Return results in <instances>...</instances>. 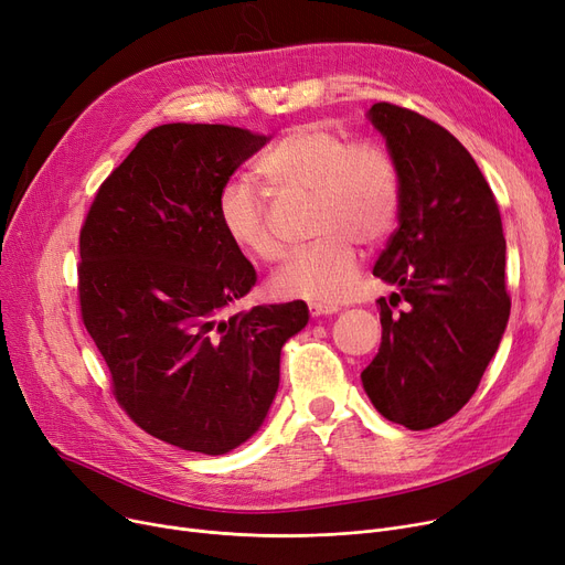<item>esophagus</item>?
<instances>
[{
  "label": "esophagus",
  "mask_w": 565,
  "mask_h": 565,
  "mask_svg": "<svg viewBox=\"0 0 565 565\" xmlns=\"http://www.w3.org/2000/svg\"><path fill=\"white\" fill-rule=\"evenodd\" d=\"M308 310H310L312 317H321V315H333V312H338L340 308L333 306V303H310Z\"/></svg>",
  "instance_id": "34e87169"
}]
</instances>
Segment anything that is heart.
<instances>
[{
  "label": "heart",
  "mask_w": 565,
  "mask_h": 565,
  "mask_svg": "<svg viewBox=\"0 0 565 565\" xmlns=\"http://www.w3.org/2000/svg\"><path fill=\"white\" fill-rule=\"evenodd\" d=\"M255 177L278 198H310V246L291 253L271 278L282 299L335 303L354 291L356 246H377L391 232L399 206L393 156L374 142H349L324 124L287 128L259 163ZM218 221L232 244L255 259L276 262L282 246L268 225L266 204L246 181L218 193Z\"/></svg>",
  "instance_id": "1"
}]
</instances>
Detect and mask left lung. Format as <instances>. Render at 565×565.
<instances>
[{"label":"left lung","mask_w":565,"mask_h":565,"mask_svg":"<svg viewBox=\"0 0 565 565\" xmlns=\"http://www.w3.org/2000/svg\"><path fill=\"white\" fill-rule=\"evenodd\" d=\"M367 117L397 166L399 225L372 271L397 291L377 301L382 347L361 382L384 418L427 429L471 399L505 331L501 213L444 126L393 103Z\"/></svg>","instance_id":"8db88e82"}]
</instances>
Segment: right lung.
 <instances>
[{
  "label": "right lung",
  "mask_w": 565,
  "mask_h": 565,
  "mask_svg": "<svg viewBox=\"0 0 565 565\" xmlns=\"http://www.w3.org/2000/svg\"><path fill=\"white\" fill-rule=\"evenodd\" d=\"M268 142L225 124L151 128L79 230L77 299L113 395L147 435L223 455L264 423L280 349L308 324L291 301L230 312L257 282L218 221V193Z\"/></svg>",
  "instance_id": "1"
}]
</instances>
